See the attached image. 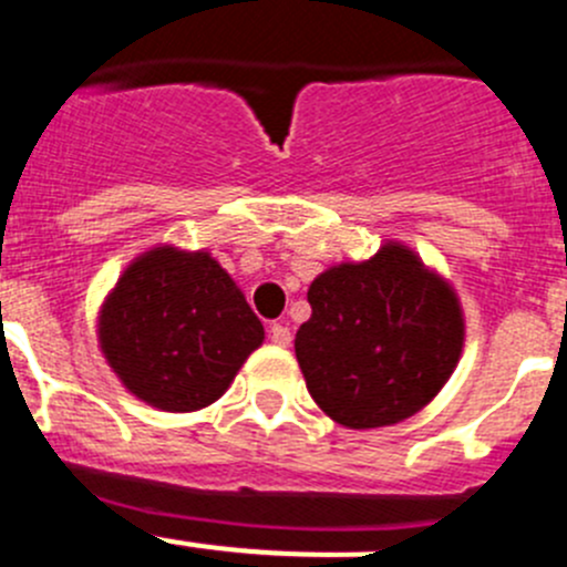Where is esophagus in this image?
I'll return each instance as SVG.
<instances>
[{"label": "esophagus", "instance_id": "obj_1", "mask_svg": "<svg viewBox=\"0 0 567 567\" xmlns=\"http://www.w3.org/2000/svg\"><path fill=\"white\" fill-rule=\"evenodd\" d=\"M271 343L274 346H288L290 343V327H288V323H274V327H271Z\"/></svg>", "mask_w": 567, "mask_h": 567}]
</instances>
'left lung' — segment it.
<instances>
[{
	"instance_id": "8db88e82",
	"label": "left lung",
	"mask_w": 567,
	"mask_h": 567,
	"mask_svg": "<svg viewBox=\"0 0 567 567\" xmlns=\"http://www.w3.org/2000/svg\"><path fill=\"white\" fill-rule=\"evenodd\" d=\"M307 301L312 316L296 332V360L316 404L349 430L415 415L457 368V296L404 246L329 268Z\"/></svg>"
}]
</instances>
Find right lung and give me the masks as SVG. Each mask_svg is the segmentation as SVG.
Returning a JSON list of instances; mask_svg holds the SVG:
<instances>
[{"mask_svg": "<svg viewBox=\"0 0 567 567\" xmlns=\"http://www.w3.org/2000/svg\"><path fill=\"white\" fill-rule=\"evenodd\" d=\"M262 323L207 251L157 246L137 257L99 316V343L130 393L166 412L213 404Z\"/></svg>", "mask_w": 567, "mask_h": 567, "instance_id": "right-lung-1", "label": "right lung"}]
</instances>
